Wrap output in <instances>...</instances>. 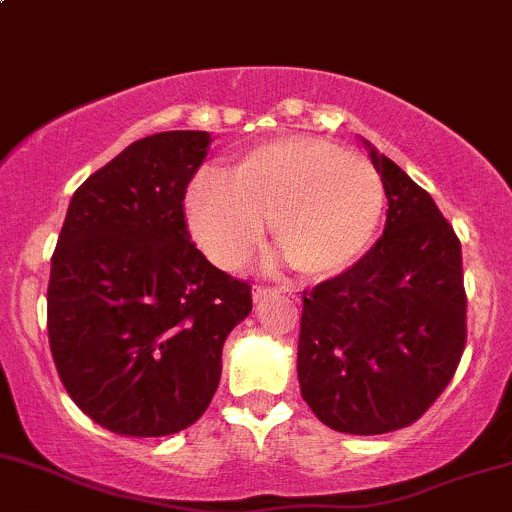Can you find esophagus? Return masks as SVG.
Here are the masks:
<instances>
[{"label": "esophagus", "instance_id": "esophagus-1", "mask_svg": "<svg viewBox=\"0 0 512 512\" xmlns=\"http://www.w3.org/2000/svg\"><path fill=\"white\" fill-rule=\"evenodd\" d=\"M272 294H277V291H274L272 286H262V284L252 286V299H255V301L267 299V296H272Z\"/></svg>", "mask_w": 512, "mask_h": 512}]
</instances>
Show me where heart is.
<instances>
[{"mask_svg": "<svg viewBox=\"0 0 512 512\" xmlns=\"http://www.w3.org/2000/svg\"><path fill=\"white\" fill-rule=\"evenodd\" d=\"M386 204L369 160L316 136L257 145L223 174L204 172L184 196L189 230L216 265L250 260L265 235L308 279L342 272L367 250Z\"/></svg>", "mask_w": 512, "mask_h": 512, "instance_id": "b5f03b06", "label": "heart"}]
</instances>
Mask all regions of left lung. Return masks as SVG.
<instances>
[{
    "instance_id": "1",
    "label": "left lung",
    "mask_w": 512,
    "mask_h": 512,
    "mask_svg": "<svg viewBox=\"0 0 512 512\" xmlns=\"http://www.w3.org/2000/svg\"><path fill=\"white\" fill-rule=\"evenodd\" d=\"M384 179V235L355 267L303 291L301 396L320 423L384 435L415 423L466 345L462 245L432 196L369 140Z\"/></svg>"
}]
</instances>
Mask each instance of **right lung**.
<instances>
[{
	"instance_id": "obj_1",
	"label": "right lung",
	"mask_w": 512,
	"mask_h": 512,
	"mask_svg": "<svg viewBox=\"0 0 512 512\" xmlns=\"http://www.w3.org/2000/svg\"><path fill=\"white\" fill-rule=\"evenodd\" d=\"M211 133L140 138L72 194L50 260L48 340L84 415L128 437H162L204 415L250 284L189 238L184 194Z\"/></svg>"
}]
</instances>
